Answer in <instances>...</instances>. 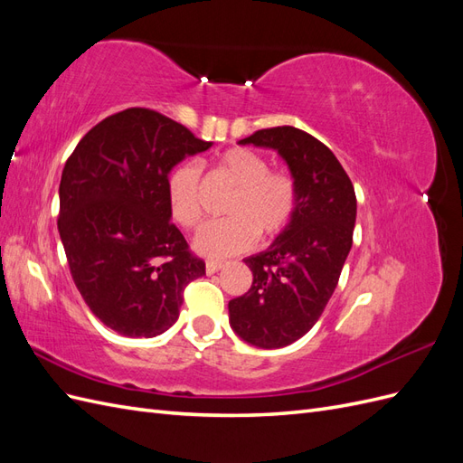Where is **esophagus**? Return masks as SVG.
I'll return each mask as SVG.
<instances>
[{
	"instance_id": "esophagus-1",
	"label": "esophagus",
	"mask_w": 463,
	"mask_h": 463,
	"mask_svg": "<svg viewBox=\"0 0 463 463\" xmlns=\"http://www.w3.org/2000/svg\"><path fill=\"white\" fill-rule=\"evenodd\" d=\"M220 269H223V262H220V260H206V274H214Z\"/></svg>"
}]
</instances>
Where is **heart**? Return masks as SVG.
I'll use <instances>...</instances> for the list:
<instances>
[{
    "mask_svg": "<svg viewBox=\"0 0 463 463\" xmlns=\"http://www.w3.org/2000/svg\"><path fill=\"white\" fill-rule=\"evenodd\" d=\"M216 175L235 187L223 208L226 220L208 222L194 235L201 255L222 259L253 247L257 235L272 240L282 233L296 210V184L284 172L270 170L262 154L250 148H230L214 162ZM165 199L172 218L181 228H194L203 218L201 172L185 162L175 165L165 179Z\"/></svg>",
    "mask_w": 463,
    "mask_h": 463,
    "instance_id": "obj_1",
    "label": "heart"
}]
</instances>
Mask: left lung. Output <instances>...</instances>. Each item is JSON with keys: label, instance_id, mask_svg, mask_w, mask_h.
I'll return each instance as SVG.
<instances>
[{"label": "left lung", "instance_id": "8db88e82", "mask_svg": "<svg viewBox=\"0 0 463 463\" xmlns=\"http://www.w3.org/2000/svg\"><path fill=\"white\" fill-rule=\"evenodd\" d=\"M240 145L276 150L296 184V210L272 245L243 262L253 286L230 301V326L250 345L276 349L309 332L338 286L354 243L352 179L328 146L301 129H260Z\"/></svg>", "mask_w": 463, "mask_h": 463}]
</instances>
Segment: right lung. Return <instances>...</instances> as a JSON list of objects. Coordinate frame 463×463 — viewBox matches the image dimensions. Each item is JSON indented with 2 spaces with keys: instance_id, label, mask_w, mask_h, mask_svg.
Listing matches in <instances>:
<instances>
[{
  "instance_id": "obj_1",
  "label": "right lung",
  "mask_w": 463,
  "mask_h": 463,
  "mask_svg": "<svg viewBox=\"0 0 463 463\" xmlns=\"http://www.w3.org/2000/svg\"><path fill=\"white\" fill-rule=\"evenodd\" d=\"M210 146L158 111L129 108L92 128L65 162L58 230L69 270L89 309L121 335L165 332L185 286L204 274L170 222L165 179Z\"/></svg>"
}]
</instances>
